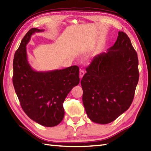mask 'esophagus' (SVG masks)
<instances>
[{"mask_svg": "<svg viewBox=\"0 0 151 151\" xmlns=\"http://www.w3.org/2000/svg\"><path fill=\"white\" fill-rule=\"evenodd\" d=\"M84 74H85V71H84V70H80V72H79L80 78H82L83 77V76H84Z\"/></svg>", "mask_w": 151, "mask_h": 151, "instance_id": "34e87169", "label": "esophagus"}]
</instances>
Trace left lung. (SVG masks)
Segmentation results:
<instances>
[{
  "instance_id": "left-lung-1",
  "label": "left lung",
  "mask_w": 151,
  "mask_h": 151,
  "mask_svg": "<svg viewBox=\"0 0 151 151\" xmlns=\"http://www.w3.org/2000/svg\"><path fill=\"white\" fill-rule=\"evenodd\" d=\"M81 84L83 103L92 122L107 124L130 107L139 79L138 59L125 33L111 47L93 57Z\"/></svg>"
}]
</instances>
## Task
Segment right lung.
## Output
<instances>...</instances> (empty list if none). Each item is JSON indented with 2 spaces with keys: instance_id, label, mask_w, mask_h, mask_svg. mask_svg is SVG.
Returning <instances> with one entry per match:
<instances>
[{
  "instance_id": "right-lung-1",
  "label": "right lung",
  "mask_w": 151,
  "mask_h": 151,
  "mask_svg": "<svg viewBox=\"0 0 151 151\" xmlns=\"http://www.w3.org/2000/svg\"><path fill=\"white\" fill-rule=\"evenodd\" d=\"M44 29H30L22 39L13 62V83L22 109L40 125L52 127L65 116L63 103L73 87L79 83V67L36 71L29 64L26 45L32 35Z\"/></svg>"
}]
</instances>
